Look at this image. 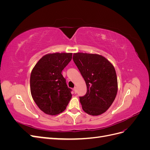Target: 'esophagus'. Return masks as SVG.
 Returning a JSON list of instances; mask_svg holds the SVG:
<instances>
[{"label":"esophagus","mask_w":150,"mask_h":150,"mask_svg":"<svg viewBox=\"0 0 150 150\" xmlns=\"http://www.w3.org/2000/svg\"><path fill=\"white\" fill-rule=\"evenodd\" d=\"M74 93H77V87H76V86L74 88Z\"/></svg>","instance_id":"1"}]
</instances>
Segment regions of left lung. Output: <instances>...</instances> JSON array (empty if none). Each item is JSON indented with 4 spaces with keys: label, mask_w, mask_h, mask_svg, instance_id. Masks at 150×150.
<instances>
[{
    "label": "left lung",
    "mask_w": 150,
    "mask_h": 150,
    "mask_svg": "<svg viewBox=\"0 0 150 150\" xmlns=\"http://www.w3.org/2000/svg\"><path fill=\"white\" fill-rule=\"evenodd\" d=\"M73 59L87 86V92L79 97L84 112L100 115L111 106L117 92V81L114 66L99 54L74 53Z\"/></svg>",
    "instance_id": "8db88e82"
}]
</instances>
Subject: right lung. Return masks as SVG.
<instances>
[{
	"instance_id": "obj_1",
	"label": "right lung",
	"mask_w": 150,
	"mask_h": 150,
	"mask_svg": "<svg viewBox=\"0 0 150 150\" xmlns=\"http://www.w3.org/2000/svg\"><path fill=\"white\" fill-rule=\"evenodd\" d=\"M72 53H53L44 56L32 71L30 93L41 111L49 115L64 111L71 99V89L67 87L61 72L71 61Z\"/></svg>"
}]
</instances>
